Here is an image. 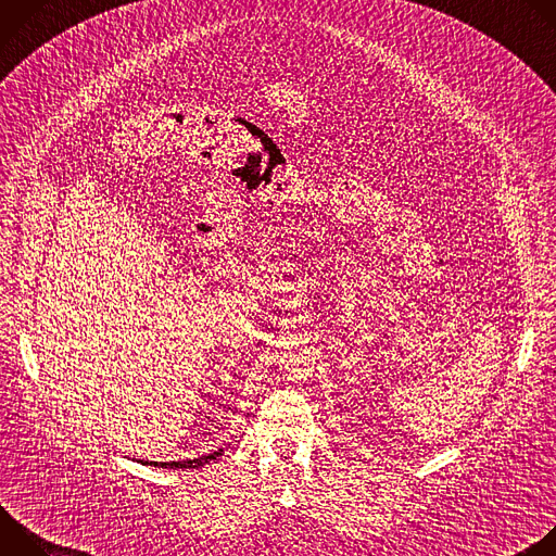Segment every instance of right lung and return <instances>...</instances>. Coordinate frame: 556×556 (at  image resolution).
Instances as JSON below:
<instances>
[{
    "label": "right lung",
    "mask_w": 556,
    "mask_h": 556,
    "mask_svg": "<svg viewBox=\"0 0 556 556\" xmlns=\"http://www.w3.org/2000/svg\"><path fill=\"white\" fill-rule=\"evenodd\" d=\"M224 451L217 448L208 455H202V457H195V459H185V462H142V464H153V466H163V468H200L213 459H217Z\"/></svg>",
    "instance_id": "obj_1"
}]
</instances>
